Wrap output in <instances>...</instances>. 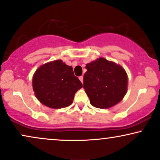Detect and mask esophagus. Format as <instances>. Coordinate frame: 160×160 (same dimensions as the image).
<instances>
[{"label": "esophagus", "instance_id": "1", "mask_svg": "<svg viewBox=\"0 0 160 160\" xmlns=\"http://www.w3.org/2000/svg\"><path fill=\"white\" fill-rule=\"evenodd\" d=\"M79 80L81 81V82H82V83H83V76H79Z\"/></svg>", "mask_w": 160, "mask_h": 160}]
</instances>
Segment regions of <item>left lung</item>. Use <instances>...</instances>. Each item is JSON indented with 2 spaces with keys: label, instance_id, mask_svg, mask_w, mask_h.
<instances>
[{
  "label": "left lung",
  "instance_id": "1",
  "mask_svg": "<svg viewBox=\"0 0 160 160\" xmlns=\"http://www.w3.org/2000/svg\"><path fill=\"white\" fill-rule=\"evenodd\" d=\"M85 68L84 89L93 107L106 109L122 101L128 90L124 68L104 58L88 63Z\"/></svg>",
  "mask_w": 160,
  "mask_h": 160
}]
</instances>
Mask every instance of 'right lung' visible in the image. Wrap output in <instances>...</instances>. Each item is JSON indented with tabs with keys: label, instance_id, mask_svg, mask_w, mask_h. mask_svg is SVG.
I'll return each mask as SVG.
<instances>
[{
	"label": "right lung",
	"instance_id": "add662e5",
	"mask_svg": "<svg viewBox=\"0 0 160 160\" xmlns=\"http://www.w3.org/2000/svg\"><path fill=\"white\" fill-rule=\"evenodd\" d=\"M82 88L73 70L62 60L41 65L32 78V88L38 101L47 107L59 109L72 103L75 93Z\"/></svg>",
	"mask_w": 160,
	"mask_h": 160
}]
</instances>
